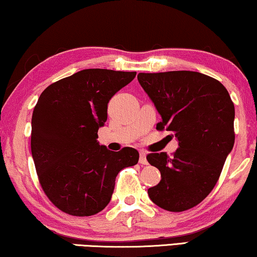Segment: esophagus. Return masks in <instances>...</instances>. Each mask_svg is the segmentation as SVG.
<instances>
[{
  "label": "esophagus",
  "instance_id": "obj_1",
  "mask_svg": "<svg viewBox=\"0 0 257 257\" xmlns=\"http://www.w3.org/2000/svg\"><path fill=\"white\" fill-rule=\"evenodd\" d=\"M140 163L143 164V165H147L148 164V161H147V155L144 151H140Z\"/></svg>",
  "mask_w": 257,
  "mask_h": 257
}]
</instances>
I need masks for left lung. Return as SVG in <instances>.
<instances>
[{
    "label": "left lung",
    "instance_id": "left-lung-1",
    "mask_svg": "<svg viewBox=\"0 0 257 257\" xmlns=\"http://www.w3.org/2000/svg\"><path fill=\"white\" fill-rule=\"evenodd\" d=\"M137 79L162 116L156 129L171 132L179 146L172 157L147 156L161 172L148 194L166 211H186L208 196L233 149L234 103L221 82L199 72L139 73Z\"/></svg>",
    "mask_w": 257,
    "mask_h": 257
}]
</instances>
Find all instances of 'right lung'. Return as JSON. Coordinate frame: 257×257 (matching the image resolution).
I'll use <instances>...</instances> for the list:
<instances>
[{"mask_svg": "<svg viewBox=\"0 0 257 257\" xmlns=\"http://www.w3.org/2000/svg\"><path fill=\"white\" fill-rule=\"evenodd\" d=\"M136 72L88 68L53 82L36 103L31 154L43 191L64 213L89 216L110 201L115 178L137 164L139 151L117 153L97 142L108 102Z\"/></svg>", "mask_w": 257, "mask_h": 257, "instance_id": "obj_1", "label": "right lung"}]
</instances>
